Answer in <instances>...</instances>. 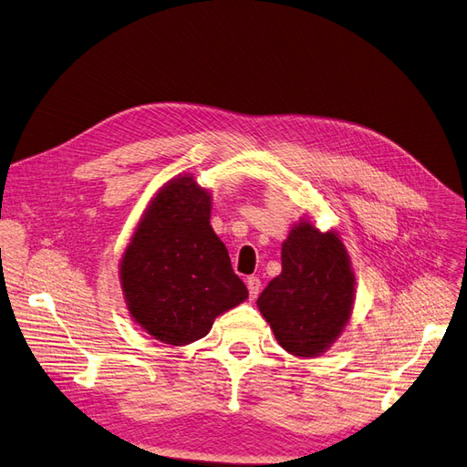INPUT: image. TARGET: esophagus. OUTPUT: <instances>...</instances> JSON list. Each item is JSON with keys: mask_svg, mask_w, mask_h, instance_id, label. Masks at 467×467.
Masks as SVG:
<instances>
[{"mask_svg": "<svg viewBox=\"0 0 467 467\" xmlns=\"http://www.w3.org/2000/svg\"><path fill=\"white\" fill-rule=\"evenodd\" d=\"M247 288H249L251 298L255 300L257 296H259V292H261V280H259V276H249L247 278Z\"/></svg>", "mask_w": 467, "mask_h": 467, "instance_id": "esophagus-1", "label": "esophagus"}]
</instances>
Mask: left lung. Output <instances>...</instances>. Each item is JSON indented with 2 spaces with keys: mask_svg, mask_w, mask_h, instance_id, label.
<instances>
[{
  "mask_svg": "<svg viewBox=\"0 0 467 467\" xmlns=\"http://www.w3.org/2000/svg\"><path fill=\"white\" fill-rule=\"evenodd\" d=\"M355 285L337 234H321L309 222H300L282 244V273L268 282L257 306L282 348L312 358L345 329Z\"/></svg>",
  "mask_w": 467,
  "mask_h": 467,
  "instance_id": "1",
  "label": "left lung"
}]
</instances>
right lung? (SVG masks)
<instances>
[{"mask_svg":"<svg viewBox=\"0 0 467 467\" xmlns=\"http://www.w3.org/2000/svg\"><path fill=\"white\" fill-rule=\"evenodd\" d=\"M120 285L140 327L165 345H189L247 298L210 225V192L177 177L155 194L124 251Z\"/></svg>","mask_w":467,"mask_h":467,"instance_id":"1","label":"right lung"}]
</instances>
